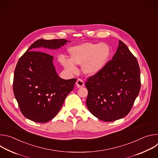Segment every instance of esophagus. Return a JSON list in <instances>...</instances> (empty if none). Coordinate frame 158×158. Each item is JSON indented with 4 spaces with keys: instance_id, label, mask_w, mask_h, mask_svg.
<instances>
[{
    "instance_id": "1",
    "label": "esophagus",
    "mask_w": 158,
    "mask_h": 158,
    "mask_svg": "<svg viewBox=\"0 0 158 158\" xmlns=\"http://www.w3.org/2000/svg\"><path fill=\"white\" fill-rule=\"evenodd\" d=\"M76 86H77L78 88H79V87H83V86L84 85V81H83L82 79H79L76 81Z\"/></svg>"
}]
</instances>
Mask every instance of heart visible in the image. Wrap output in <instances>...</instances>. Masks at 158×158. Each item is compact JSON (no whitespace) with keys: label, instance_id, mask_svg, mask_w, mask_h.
I'll return each instance as SVG.
<instances>
[{"label":"heart","instance_id":"heart-1","mask_svg":"<svg viewBox=\"0 0 158 158\" xmlns=\"http://www.w3.org/2000/svg\"><path fill=\"white\" fill-rule=\"evenodd\" d=\"M69 59L64 56L59 57V62L65 70L70 74L77 71L76 65H81L84 74L94 76L101 72L109 60L111 51L109 45L85 42L68 49Z\"/></svg>","mask_w":158,"mask_h":158}]
</instances>
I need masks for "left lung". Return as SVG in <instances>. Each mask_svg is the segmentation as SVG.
<instances>
[{
	"mask_svg": "<svg viewBox=\"0 0 158 158\" xmlns=\"http://www.w3.org/2000/svg\"><path fill=\"white\" fill-rule=\"evenodd\" d=\"M86 105L101 121L112 122L130 112L141 87L140 69L136 58L119 40L116 52L104 68L87 79Z\"/></svg>",
	"mask_w": 158,
	"mask_h": 158,
	"instance_id": "left-lung-1",
	"label": "left lung"
}]
</instances>
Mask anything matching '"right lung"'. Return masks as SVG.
<instances>
[{"instance_id": "1", "label": "right lung", "mask_w": 158, "mask_h": 158, "mask_svg": "<svg viewBox=\"0 0 158 158\" xmlns=\"http://www.w3.org/2000/svg\"><path fill=\"white\" fill-rule=\"evenodd\" d=\"M67 42L70 41L39 39L17 64L13 82L14 96L22 114L31 121L44 123L53 119L74 89L77 79L60 78L54 65L53 56L35 51L57 49Z\"/></svg>"}]
</instances>
